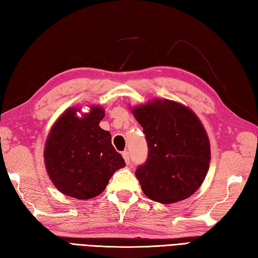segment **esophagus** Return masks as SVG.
I'll return each mask as SVG.
<instances>
[{
  "label": "esophagus",
  "mask_w": 258,
  "mask_h": 258,
  "mask_svg": "<svg viewBox=\"0 0 258 258\" xmlns=\"http://www.w3.org/2000/svg\"><path fill=\"white\" fill-rule=\"evenodd\" d=\"M122 155H123V158H124L125 163L128 165V164H130V153L127 151H125V152L122 153Z\"/></svg>",
  "instance_id": "34e87169"
}]
</instances>
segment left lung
<instances>
[{"instance_id":"1","label":"left lung","mask_w":258,"mask_h":258,"mask_svg":"<svg viewBox=\"0 0 258 258\" xmlns=\"http://www.w3.org/2000/svg\"><path fill=\"white\" fill-rule=\"evenodd\" d=\"M149 146L145 164L136 169L149 199L173 204L201 187L211 162V144L197 115L171 100L154 98L132 107Z\"/></svg>"}]
</instances>
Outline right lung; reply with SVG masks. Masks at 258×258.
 <instances>
[{"mask_svg":"<svg viewBox=\"0 0 258 258\" xmlns=\"http://www.w3.org/2000/svg\"><path fill=\"white\" fill-rule=\"evenodd\" d=\"M70 107L53 124L44 146L48 177L62 194L90 200L105 189L115 171L125 166L112 145L111 133L100 127L102 106L92 105L82 114Z\"/></svg>","mask_w":258,"mask_h":258,"instance_id":"1","label":"right lung"}]
</instances>
